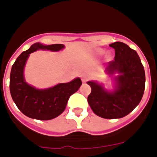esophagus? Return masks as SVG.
Returning a JSON list of instances; mask_svg holds the SVG:
<instances>
[{
	"label": "esophagus",
	"mask_w": 157,
	"mask_h": 157,
	"mask_svg": "<svg viewBox=\"0 0 157 157\" xmlns=\"http://www.w3.org/2000/svg\"><path fill=\"white\" fill-rule=\"evenodd\" d=\"M89 78H90V76H89V75H87V74H84V75H82V76H81V80H82L83 82H86V81H88Z\"/></svg>",
	"instance_id": "34e87169"
}]
</instances>
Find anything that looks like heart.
Returning a JSON list of instances; mask_svg holds the SVG:
<instances>
[{"label":"heart","mask_w":157,"mask_h":157,"mask_svg":"<svg viewBox=\"0 0 157 157\" xmlns=\"http://www.w3.org/2000/svg\"><path fill=\"white\" fill-rule=\"evenodd\" d=\"M103 54V50H98V54H100V55H102V54Z\"/></svg>","instance_id":"obj_1"}]
</instances>
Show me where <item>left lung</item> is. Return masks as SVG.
<instances>
[{"mask_svg": "<svg viewBox=\"0 0 157 157\" xmlns=\"http://www.w3.org/2000/svg\"><path fill=\"white\" fill-rule=\"evenodd\" d=\"M115 59L108 63L105 71L118 73L114 78L115 89L108 91L95 81H88L91 93L88 103L97 116L105 119L121 118L130 113L140 103L145 89V71L135 50L123 42L112 43Z\"/></svg>", "mask_w": 157, "mask_h": 157, "instance_id": "left-lung-1", "label": "left lung"}]
</instances>
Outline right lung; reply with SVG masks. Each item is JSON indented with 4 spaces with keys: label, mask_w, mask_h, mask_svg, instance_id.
Instances as JSON below:
<instances>
[{
    "label": "right lung",
    "mask_w": 157,
    "mask_h": 157,
    "mask_svg": "<svg viewBox=\"0 0 157 157\" xmlns=\"http://www.w3.org/2000/svg\"><path fill=\"white\" fill-rule=\"evenodd\" d=\"M63 48L62 44L45 45L35 43L28 50L23 51L13 64L10 77L11 97L18 109L27 117L40 121L59 117L66 108L70 96L81 87L82 82L80 78L45 90L36 89L24 80L23 70L31 53L38 50L59 51Z\"/></svg>",
    "instance_id": "right-lung-1"
}]
</instances>
